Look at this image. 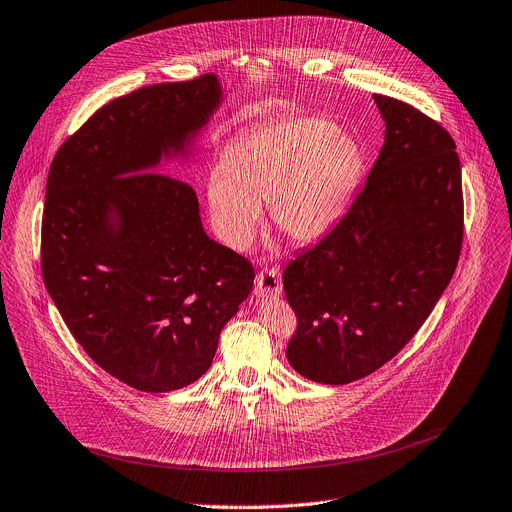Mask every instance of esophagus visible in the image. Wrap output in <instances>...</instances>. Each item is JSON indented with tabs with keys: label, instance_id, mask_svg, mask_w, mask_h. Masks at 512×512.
I'll list each match as a JSON object with an SVG mask.
<instances>
[{
	"label": "esophagus",
	"instance_id": "obj_1",
	"mask_svg": "<svg viewBox=\"0 0 512 512\" xmlns=\"http://www.w3.org/2000/svg\"><path fill=\"white\" fill-rule=\"evenodd\" d=\"M256 297H279L283 293L281 272L277 268H264L256 277Z\"/></svg>",
	"mask_w": 512,
	"mask_h": 512
}]
</instances>
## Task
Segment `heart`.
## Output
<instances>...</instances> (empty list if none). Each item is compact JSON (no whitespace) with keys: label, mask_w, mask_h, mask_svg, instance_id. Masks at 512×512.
Segmentation results:
<instances>
[{"label":"heart","mask_w":512,"mask_h":512,"mask_svg":"<svg viewBox=\"0 0 512 512\" xmlns=\"http://www.w3.org/2000/svg\"><path fill=\"white\" fill-rule=\"evenodd\" d=\"M365 174L361 143L322 119H289L250 131L209 178L215 231L231 250H246L262 223L272 221L297 244L330 233L348 211Z\"/></svg>","instance_id":"b5f03b06"}]
</instances>
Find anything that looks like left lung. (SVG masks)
I'll return each mask as SVG.
<instances>
[{
  "mask_svg": "<svg viewBox=\"0 0 512 512\" xmlns=\"http://www.w3.org/2000/svg\"><path fill=\"white\" fill-rule=\"evenodd\" d=\"M385 141L336 227L291 260V367L316 383L371 375L412 340L447 289L463 242L453 137L414 106L373 94Z\"/></svg>",
  "mask_w": 512,
  "mask_h": 512,
  "instance_id": "1",
  "label": "left lung"
}]
</instances>
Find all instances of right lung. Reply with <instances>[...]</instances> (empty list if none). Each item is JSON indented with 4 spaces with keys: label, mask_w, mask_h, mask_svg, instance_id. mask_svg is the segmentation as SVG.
<instances>
[{
    "label": "right lung",
    "mask_w": 512,
    "mask_h": 512,
    "mask_svg": "<svg viewBox=\"0 0 512 512\" xmlns=\"http://www.w3.org/2000/svg\"><path fill=\"white\" fill-rule=\"evenodd\" d=\"M221 100L215 73L116 98L49 170L45 287L88 357L139 391L199 379L254 287L252 264L205 233L192 186L155 172L190 155Z\"/></svg>",
    "instance_id": "1"
}]
</instances>
